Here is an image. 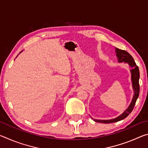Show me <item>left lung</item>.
I'll return each mask as SVG.
<instances>
[{"label":"left lung","mask_w":148,"mask_h":148,"mask_svg":"<svg viewBox=\"0 0 148 148\" xmlns=\"http://www.w3.org/2000/svg\"><path fill=\"white\" fill-rule=\"evenodd\" d=\"M116 52L117 53V57L118 58L119 62H125L129 63V64L131 67V79L132 82V87L134 89V97L132 98L131 104L129 105L128 108L123 113L121 116L117 117V118L110 120H98L94 119L95 121L98 123H115L129 116L131 113V112L133 110L134 105L136 104V100L138 98L139 92H140V85H139V78H140V72L138 66L136 64V62H134V59L130 55L128 52L122 50L118 48H116Z\"/></svg>","instance_id":"left-lung-1"}]
</instances>
